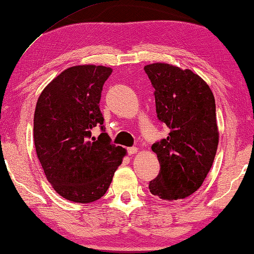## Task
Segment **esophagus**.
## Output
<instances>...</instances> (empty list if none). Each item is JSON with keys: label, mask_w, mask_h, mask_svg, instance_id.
<instances>
[{"label": "esophagus", "mask_w": 254, "mask_h": 254, "mask_svg": "<svg viewBox=\"0 0 254 254\" xmlns=\"http://www.w3.org/2000/svg\"><path fill=\"white\" fill-rule=\"evenodd\" d=\"M127 152H128V155H134V154H136V152H137V148H136V147H130V148H128V149H127Z\"/></svg>", "instance_id": "esophagus-1"}]
</instances>
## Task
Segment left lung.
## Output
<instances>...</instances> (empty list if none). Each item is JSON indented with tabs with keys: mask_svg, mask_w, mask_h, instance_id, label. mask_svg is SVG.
<instances>
[{
	"mask_svg": "<svg viewBox=\"0 0 254 254\" xmlns=\"http://www.w3.org/2000/svg\"><path fill=\"white\" fill-rule=\"evenodd\" d=\"M155 89L156 113L169 127L168 137L155 142L158 176L149 190L163 200L190 196L202 185L218 145L213 92L199 75L168 64L144 67Z\"/></svg>",
	"mask_w": 254,
	"mask_h": 254,
	"instance_id": "left-lung-1",
	"label": "left lung"
}]
</instances>
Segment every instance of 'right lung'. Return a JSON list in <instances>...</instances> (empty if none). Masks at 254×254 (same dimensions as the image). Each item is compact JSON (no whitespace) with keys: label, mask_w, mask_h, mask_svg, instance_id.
Masks as SVG:
<instances>
[{"label":"right lung","mask_w":254,"mask_h":254,"mask_svg":"<svg viewBox=\"0 0 254 254\" xmlns=\"http://www.w3.org/2000/svg\"><path fill=\"white\" fill-rule=\"evenodd\" d=\"M112 69L75 65L43 90L33 119L37 156L57 193L89 203L106 193L126 150L111 143L99 109L103 85ZM100 127L96 139L92 129Z\"/></svg>","instance_id":"add662e5"}]
</instances>
